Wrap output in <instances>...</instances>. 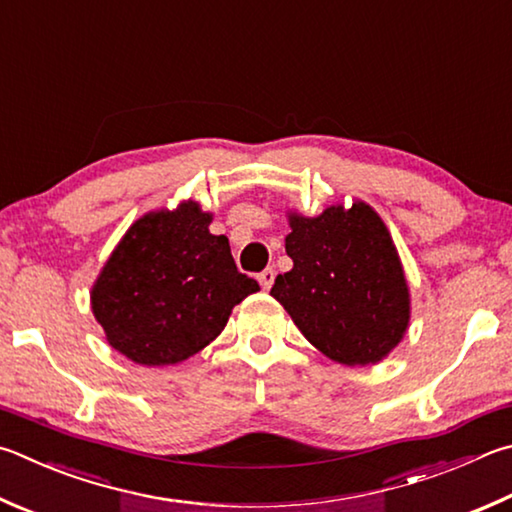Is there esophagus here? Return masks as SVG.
<instances>
[{
    "label": "esophagus",
    "mask_w": 512,
    "mask_h": 512,
    "mask_svg": "<svg viewBox=\"0 0 512 512\" xmlns=\"http://www.w3.org/2000/svg\"><path fill=\"white\" fill-rule=\"evenodd\" d=\"M257 280H259V284H262L264 291H268V288H271L273 282H275V271H273V268H266V271L257 275Z\"/></svg>",
    "instance_id": "34e87169"
}]
</instances>
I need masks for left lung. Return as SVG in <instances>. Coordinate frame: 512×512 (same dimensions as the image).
Wrapping results in <instances>:
<instances>
[{"label": "left lung", "instance_id": "1", "mask_svg": "<svg viewBox=\"0 0 512 512\" xmlns=\"http://www.w3.org/2000/svg\"><path fill=\"white\" fill-rule=\"evenodd\" d=\"M286 255L271 295L324 356L376 365L410 329L412 297L392 232L369 203H336L318 217L286 212Z\"/></svg>", "mask_w": 512, "mask_h": 512}]
</instances>
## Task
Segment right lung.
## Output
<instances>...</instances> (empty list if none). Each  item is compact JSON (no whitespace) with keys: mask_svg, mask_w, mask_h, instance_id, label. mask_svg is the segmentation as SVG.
Masks as SVG:
<instances>
[{"mask_svg":"<svg viewBox=\"0 0 512 512\" xmlns=\"http://www.w3.org/2000/svg\"><path fill=\"white\" fill-rule=\"evenodd\" d=\"M199 201L150 210L127 228L91 286V311L118 353L165 367L208 347L259 284L237 271Z\"/></svg>","mask_w":512,"mask_h":512,"instance_id":"add662e5","label":"right lung"}]
</instances>
